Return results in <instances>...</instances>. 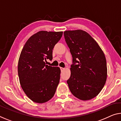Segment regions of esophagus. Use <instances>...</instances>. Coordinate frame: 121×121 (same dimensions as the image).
Masks as SVG:
<instances>
[{"mask_svg": "<svg viewBox=\"0 0 121 121\" xmlns=\"http://www.w3.org/2000/svg\"><path fill=\"white\" fill-rule=\"evenodd\" d=\"M60 69H61V71H62V70H64V69H65V68H62V67H60Z\"/></svg>", "mask_w": 121, "mask_h": 121, "instance_id": "obj_1", "label": "esophagus"}]
</instances>
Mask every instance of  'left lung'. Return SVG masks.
Wrapping results in <instances>:
<instances>
[{"instance_id": "left-lung-1", "label": "left lung", "mask_w": 121, "mask_h": 121, "mask_svg": "<svg viewBox=\"0 0 121 121\" xmlns=\"http://www.w3.org/2000/svg\"><path fill=\"white\" fill-rule=\"evenodd\" d=\"M64 34L73 57L70 76L67 81L70 91L81 100L94 98L107 80L104 54L96 41L85 31L66 30Z\"/></svg>"}]
</instances>
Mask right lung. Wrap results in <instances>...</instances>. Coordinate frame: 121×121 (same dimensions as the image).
<instances>
[{
  "instance_id": "add662e5",
  "label": "right lung",
  "mask_w": 121,
  "mask_h": 121,
  "mask_svg": "<svg viewBox=\"0 0 121 121\" xmlns=\"http://www.w3.org/2000/svg\"><path fill=\"white\" fill-rule=\"evenodd\" d=\"M62 32L40 31L28 39L18 61L19 81L23 91L33 102H47L54 95L60 78V69L46 65L53 59V49Z\"/></svg>"
}]
</instances>
